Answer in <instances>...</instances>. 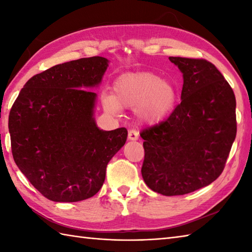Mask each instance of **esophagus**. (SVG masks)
Segmentation results:
<instances>
[{
    "label": "esophagus",
    "instance_id": "obj_1",
    "mask_svg": "<svg viewBox=\"0 0 252 252\" xmlns=\"http://www.w3.org/2000/svg\"><path fill=\"white\" fill-rule=\"evenodd\" d=\"M127 137H129L130 141H136L138 138V132L135 130H130L129 134H127Z\"/></svg>",
    "mask_w": 252,
    "mask_h": 252
}]
</instances>
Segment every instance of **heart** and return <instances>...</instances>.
<instances>
[{"instance_id": "heart-1", "label": "heart", "mask_w": 252, "mask_h": 252, "mask_svg": "<svg viewBox=\"0 0 252 252\" xmlns=\"http://www.w3.org/2000/svg\"><path fill=\"white\" fill-rule=\"evenodd\" d=\"M114 94L101 98L104 109L118 115L121 108L135 109L142 123L156 125L173 110L178 92L174 85L153 72L126 73L114 83Z\"/></svg>"}]
</instances>
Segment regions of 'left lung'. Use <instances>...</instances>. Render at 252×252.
<instances>
[{
    "label": "left lung",
    "instance_id": "1",
    "mask_svg": "<svg viewBox=\"0 0 252 252\" xmlns=\"http://www.w3.org/2000/svg\"><path fill=\"white\" fill-rule=\"evenodd\" d=\"M183 73L181 104L167 120L141 133L142 176L152 190L185 195L211 184L236 137V99L213 63L169 57Z\"/></svg>",
    "mask_w": 252,
    "mask_h": 252
}]
</instances>
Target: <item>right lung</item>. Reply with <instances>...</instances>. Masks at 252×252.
Here are the masks:
<instances>
[{
	"mask_svg": "<svg viewBox=\"0 0 252 252\" xmlns=\"http://www.w3.org/2000/svg\"><path fill=\"white\" fill-rule=\"evenodd\" d=\"M109 61L94 56L60 63L28 80L10 109L16 164L47 199L74 202L103 186L107 164L125 145L126 127L100 130L94 109Z\"/></svg>",
	"mask_w": 252,
	"mask_h": 252,
	"instance_id": "add662e5",
	"label": "right lung"
}]
</instances>
